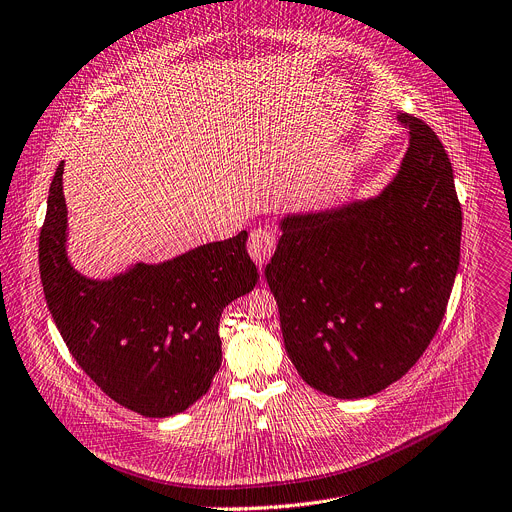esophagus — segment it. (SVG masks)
<instances>
[{
	"label": "esophagus",
	"instance_id": "obj_1",
	"mask_svg": "<svg viewBox=\"0 0 512 512\" xmlns=\"http://www.w3.org/2000/svg\"><path fill=\"white\" fill-rule=\"evenodd\" d=\"M275 243H277V237H275V230L269 228V226H259L251 232L249 237V243H247V249H249V255L253 257V261L263 267L269 263L273 251H275Z\"/></svg>",
	"mask_w": 512,
	"mask_h": 512
}]
</instances>
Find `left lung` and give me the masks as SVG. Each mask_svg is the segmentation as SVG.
I'll return each instance as SVG.
<instances>
[{"mask_svg": "<svg viewBox=\"0 0 512 512\" xmlns=\"http://www.w3.org/2000/svg\"><path fill=\"white\" fill-rule=\"evenodd\" d=\"M408 149L386 188L286 214L267 284L302 380L343 400L382 392L435 337L459 267L461 208L437 134L398 114Z\"/></svg>", "mask_w": 512, "mask_h": 512, "instance_id": "8db88e82", "label": "left lung"}]
</instances>
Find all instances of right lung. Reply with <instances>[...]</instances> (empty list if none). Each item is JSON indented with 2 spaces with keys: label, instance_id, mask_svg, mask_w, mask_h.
<instances>
[{
  "label": "right lung",
  "instance_id": "obj_1",
  "mask_svg": "<svg viewBox=\"0 0 512 512\" xmlns=\"http://www.w3.org/2000/svg\"><path fill=\"white\" fill-rule=\"evenodd\" d=\"M63 171L65 161L51 183L38 243L40 280L57 329L79 367L124 408L149 418L183 412L210 390L220 367L222 310L259 280L247 230L94 280L67 255Z\"/></svg>",
  "mask_w": 512,
  "mask_h": 512
}]
</instances>
